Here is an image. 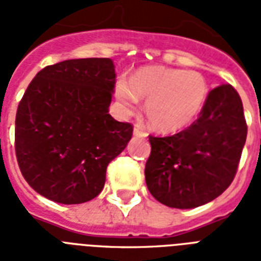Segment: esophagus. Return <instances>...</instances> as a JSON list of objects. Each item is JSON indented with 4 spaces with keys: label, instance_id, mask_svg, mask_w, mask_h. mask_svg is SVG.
<instances>
[{
    "label": "esophagus",
    "instance_id": "34e87169",
    "mask_svg": "<svg viewBox=\"0 0 261 261\" xmlns=\"http://www.w3.org/2000/svg\"><path fill=\"white\" fill-rule=\"evenodd\" d=\"M134 135H137V137H141V138H143V137H146L147 133L145 130H143L142 127L135 126L134 127Z\"/></svg>",
    "mask_w": 261,
    "mask_h": 261
}]
</instances>
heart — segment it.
<instances>
[{
  "instance_id": "heart-1",
  "label": "heart",
  "mask_w": 261,
  "mask_h": 261,
  "mask_svg": "<svg viewBox=\"0 0 261 261\" xmlns=\"http://www.w3.org/2000/svg\"><path fill=\"white\" fill-rule=\"evenodd\" d=\"M115 94L126 114L138 110L139 97L146 101V116L155 130H181L194 122L206 104L208 87L198 71L164 66L143 67L130 80L120 77Z\"/></svg>"
}]
</instances>
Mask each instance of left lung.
Returning a JSON list of instances; mask_svg holds the SVG:
<instances>
[{
    "mask_svg": "<svg viewBox=\"0 0 261 261\" xmlns=\"http://www.w3.org/2000/svg\"><path fill=\"white\" fill-rule=\"evenodd\" d=\"M247 133L237 90L230 84L210 90L199 118L186 130L149 135L145 178L150 194L174 208H194L218 198L237 173Z\"/></svg>",
    "mask_w": 261,
    "mask_h": 261,
    "instance_id": "8db88e82",
    "label": "left lung"
}]
</instances>
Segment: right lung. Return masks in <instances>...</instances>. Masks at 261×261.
<instances>
[{
	"label": "right lung",
	"instance_id": "add662e5",
	"mask_svg": "<svg viewBox=\"0 0 261 261\" xmlns=\"http://www.w3.org/2000/svg\"><path fill=\"white\" fill-rule=\"evenodd\" d=\"M115 79L110 58H83L46 66L31 81L17 107L14 150L38 194L80 204L101 192L108 164L134 128L108 114Z\"/></svg>",
	"mask_w": 261,
	"mask_h": 261
}]
</instances>
